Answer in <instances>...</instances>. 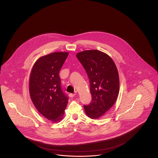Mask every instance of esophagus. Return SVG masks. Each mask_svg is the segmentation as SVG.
<instances>
[{"mask_svg":"<svg viewBox=\"0 0 158 158\" xmlns=\"http://www.w3.org/2000/svg\"><path fill=\"white\" fill-rule=\"evenodd\" d=\"M69 97H70V98H72V97H73L75 95V94H69Z\"/></svg>","mask_w":158,"mask_h":158,"instance_id":"1","label":"esophagus"}]
</instances>
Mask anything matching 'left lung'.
<instances>
[{
    "label": "left lung",
    "mask_w": 158,
    "mask_h": 158,
    "mask_svg": "<svg viewBox=\"0 0 158 158\" xmlns=\"http://www.w3.org/2000/svg\"><path fill=\"white\" fill-rule=\"evenodd\" d=\"M90 83L92 102L84 105L86 115L95 119L106 113L115 102L119 92L117 69L111 58L97 50H85L77 54Z\"/></svg>",
    "instance_id": "obj_1"
}]
</instances>
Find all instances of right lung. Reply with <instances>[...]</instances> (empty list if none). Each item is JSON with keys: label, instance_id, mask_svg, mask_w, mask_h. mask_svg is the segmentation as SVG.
Instances as JSON below:
<instances>
[{"label": "right lung", "instance_id": "obj_1", "mask_svg": "<svg viewBox=\"0 0 158 158\" xmlns=\"http://www.w3.org/2000/svg\"><path fill=\"white\" fill-rule=\"evenodd\" d=\"M68 52H54L41 57L32 68L29 91L31 99L44 117L53 122L63 118L68 102L59 75Z\"/></svg>", "mask_w": 158, "mask_h": 158}]
</instances>
